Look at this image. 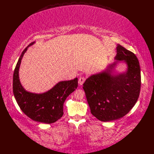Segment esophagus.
I'll return each instance as SVG.
<instances>
[{"label": "esophagus", "mask_w": 154, "mask_h": 154, "mask_svg": "<svg viewBox=\"0 0 154 154\" xmlns=\"http://www.w3.org/2000/svg\"><path fill=\"white\" fill-rule=\"evenodd\" d=\"M85 81V77L83 76H81L79 79V81H78V83H79V85H82L84 83Z\"/></svg>", "instance_id": "34e87169"}]
</instances>
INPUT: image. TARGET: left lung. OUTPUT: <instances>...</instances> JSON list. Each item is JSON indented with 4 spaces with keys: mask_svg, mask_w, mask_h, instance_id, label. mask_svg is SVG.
<instances>
[{
    "mask_svg": "<svg viewBox=\"0 0 154 154\" xmlns=\"http://www.w3.org/2000/svg\"><path fill=\"white\" fill-rule=\"evenodd\" d=\"M112 63L91 75L83 83L91 112L103 122L119 119L130 112L138 100L141 85L140 67L134 54L117 44ZM127 65L125 72L115 71L117 64Z\"/></svg>",
    "mask_w": 154,
    "mask_h": 154,
    "instance_id": "obj_1",
    "label": "left lung"
}]
</instances>
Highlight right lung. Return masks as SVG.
Listing matches in <instances>:
<instances>
[{
  "label": "right lung",
  "instance_id": "right-lung-1",
  "mask_svg": "<svg viewBox=\"0 0 154 154\" xmlns=\"http://www.w3.org/2000/svg\"><path fill=\"white\" fill-rule=\"evenodd\" d=\"M24 49L20 56L13 75V93L18 106L26 115L32 120L42 123L51 124L56 122L63 114V103L66 98L77 89L78 79L62 81L42 93H35L26 90L20 83L19 69L22 57L28 48Z\"/></svg>",
  "mask_w": 154,
  "mask_h": 154
}]
</instances>
